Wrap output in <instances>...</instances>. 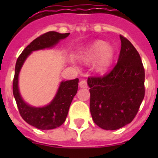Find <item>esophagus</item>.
Returning <instances> with one entry per match:
<instances>
[{"label":"esophagus","instance_id":"34e87169","mask_svg":"<svg viewBox=\"0 0 158 158\" xmlns=\"http://www.w3.org/2000/svg\"><path fill=\"white\" fill-rule=\"evenodd\" d=\"M79 85L80 88H87V87H88L87 82L85 81V80H81V81L79 82Z\"/></svg>","mask_w":158,"mask_h":158}]
</instances>
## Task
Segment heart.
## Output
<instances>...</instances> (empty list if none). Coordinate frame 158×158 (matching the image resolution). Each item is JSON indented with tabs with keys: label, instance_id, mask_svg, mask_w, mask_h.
Wrapping results in <instances>:
<instances>
[{
	"label": "heart",
	"instance_id": "b5f03b06",
	"mask_svg": "<svg viewBox=\"0 0 158 158\" xmlns=\"http://www.w3.org/2000/svg\"><path fill=\"white\" fill-rule=\"evenodd\" d=\"M115 49L104 41L98 40L93 43L83 55V60L87 63L95 62V68L98 71L105 72L110 66L114 59Z\"/></svg>",
	"mask_w": 158,
	"mask_h": 158
}]
</instances>
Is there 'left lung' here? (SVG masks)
Returning a JSON list of instances; mask_svg holds the SVG:
<instances>
[{
    "instance_id": "1",
    "label": "left lung",
    "mask_w": 158,
    "mask_h": 158,
    "mask_svg": "<svg viewBox=\"0 0 158 158\" xmlns=\"http://www.w3.org/2000/svg\"><path fill=\"white\" fill-rule=\"evenodd\" d=\"M121 42L117 64L108 74L89 78L90 112L99 127L115 130L130 124L144 98V69L140 56L130 41Z\"/></svg>"
}]
</instances>
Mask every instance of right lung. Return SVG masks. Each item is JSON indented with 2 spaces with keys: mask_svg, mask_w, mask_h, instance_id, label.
Here are the masks:
<instances>
[{
  "mask_svg": "<svg viewBox=\"0 0 158 158\" xmlns=\"http://www.w3.org/2000/svg\"><path fill=\"white\" fill-rule=\"evenodd\" d=\"M69 35V33H60L54 31L44 33L27 46L16 61L13 81L14 97L22 118L28 124L39 130H52L64 122L69 106L78 91L79 79L61 81L56 94L48 105L34 106L27 103L21 96L19 87V73L27 58L33 52L53 48Z\"/></svg>",
  "mask_w": 158,
  "mask_h": 158,
  "instance_id": "1",
  "label": "right lung"
}]
</instances>
